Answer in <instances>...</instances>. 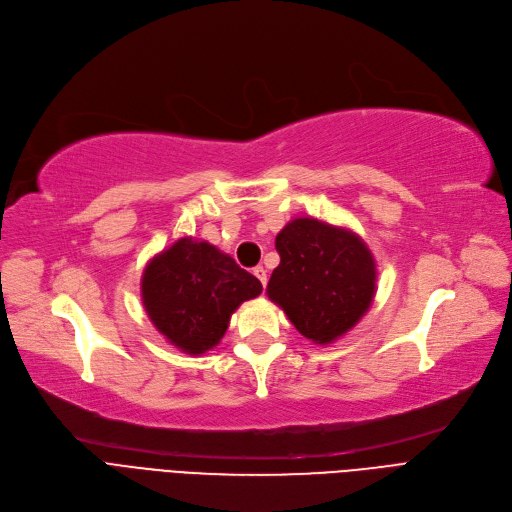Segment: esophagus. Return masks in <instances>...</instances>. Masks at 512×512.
Returning a JSON list of instances; mask_svg holds the SVG:
<instances>
[{"label": "esophagus", "mask_w": 512, "mask_h": 512, "mask_svg": "<svg viewBox=\"0 0 512 512\" xmlns=\"http://www.w3.org/2000/svg\"><path fill=\"white\" fill-rule=\"evenodd\" d=\"M253 274L257 276V280H259V282H261L263 286H265V284H268V272H265V270H263V265H257V268L253 270Z\"/></svg>", "instance_id": "esophagus-1"}]
</instances>
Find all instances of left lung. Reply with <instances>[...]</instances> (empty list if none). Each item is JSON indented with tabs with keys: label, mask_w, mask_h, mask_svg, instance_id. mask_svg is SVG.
Masks as SVG:
<instances>
[{
	"label": "left lung",
	"mask_w": 512,
	"mask_h": 512,
	"mask_svg": "<svg viewBox=\"0 0 512 512\" xmlns=\"http://www.w3.org/2000/svg\"><path fill=\"white\" fill-rule=\"evenodd\" d=\"M278 268L268 297L316 345L343 337L366 314L376 291V263L347 228L297 217L276 236Z\"/></svg>",
	"instance_id": "8db88e82"
}]
</instances>
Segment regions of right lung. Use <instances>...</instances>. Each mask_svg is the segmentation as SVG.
<instances>
[{
    "label": "right lung",
    "instance_id": "right-lung-1",
    "mask_svg": "<svg viewBox=\"0 0 512 512\" xmlns=\"http://www.w3.org/2000/svg\"><path fill=\"white\" fill-rule=\"evenodd\" d=\"M261 282L205 240L190 236L152 257L142 274V303L161 335L188 355L213 349L240 303Z\"/></svg>",
    "mask_w": 512,
    "mask_h": 512
}]
</instances>
